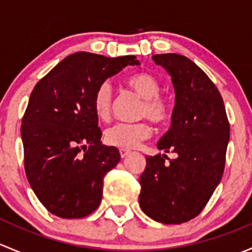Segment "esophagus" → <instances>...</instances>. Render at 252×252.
<instances>
[{
    "mask_svg": "<svg viewBox=\"0 0 252 252\" xmlns=\"http://www.w3.org/2000/svg\"><path fill=\"white\" fill-rule=\"evenodd\" d=\"M119 154H121V157H122V158H126V157L128 156L129 154H130V151H129V150L121 149V150H119Z\"/></svg>",
    "mask_w": 252,
    "mask_h": 252,
    "instance_id": "34e87169",
    "label": "esophagus"
}]
</instances>
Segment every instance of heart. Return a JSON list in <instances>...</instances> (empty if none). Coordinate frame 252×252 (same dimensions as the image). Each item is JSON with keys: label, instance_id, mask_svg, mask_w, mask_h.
Masks as SVG:
<instances>
[{"label": "heart", "instance_id": "1", "mask_svg": "<svg viewBox=\"0 0 252 252\" xmlns=\"http://www.w3.org/2000/svg\"><path fill=\"white\" fill-rule=\"evenodd\" d=\"M129 88L133 89L144 100L140 108V117H147L155 124H162L169 119L172 106L168 100L161 96V83L149 73H140L126 80ZM113 93L108 81H103L96 88L93 97L95 114L101 121L110 118ZM151 135V128L146 122L138 123H117L106 129L105 141L110 146L130 150Z\"/></svg>", "mask_w": 252, "mask_h": 252}]
</instances>
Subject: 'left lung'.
Returning a JSON list of instances; mask_svg holds the SVG:
<instances>
[{"instance_id": "8db88e82", "label": "left lung", "mask_w": 252, "mask_h": 252, "mask_svg": "<svg viewBox=\"0 0 252 252\" xmlns=\"http://www.w3.org/2000/svg\"><path fill=\"white\" fill-rule=\"evenodd\" d=\"M152 60L171 75L175 93L171 128L157 147L178 157H146L139 202L156 222L180 224L204 210L222 179L229 122L218 89L192 61L177 53Z\"/></svg>"}]
</instances>
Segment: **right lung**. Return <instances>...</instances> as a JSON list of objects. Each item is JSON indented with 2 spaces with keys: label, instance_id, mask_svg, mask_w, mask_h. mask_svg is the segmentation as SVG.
Returning a JSON list of instances; mask_svg holds the SVG:
<instances>
[{
  "label": "right lung",
  "instance_id": "add662e5",
  "mask_svg": "<svg viewBox=\"0 0 252 252\" xmlns=\"http://www.w3.org/2000/svg\"><path fill=\"white\" fill-rule=\"evenodd\" d=\"M135 58L73 53L35 85L20 128L24 167L30 187L52 215L83 218L100 205L103 178L121 155L100 141L93 97L106 79L140 64Z\"/></svg>",
  "mask_w": 252,
  "mask_h": 252
}]
</instances>
